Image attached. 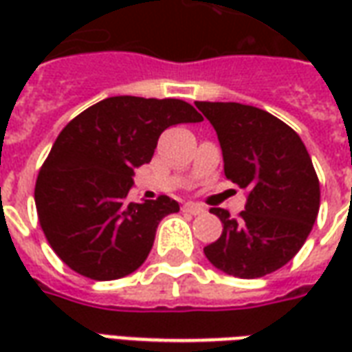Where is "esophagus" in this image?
Here are the masks:
<instances>
[{
    "instance_id": "34e87169",
    "label": "esophagus",
    "mask_w": 352,
    "mask_h": 352,
    "mask_svg": "<svg viewBox=\"0 0 352 352\" xmlns=\"http://www.w3.org/2000/svg\"><path fill=\"white\" fill-rule=\"evenodd\" d=\"M183 211L190 214H201L206 209H204V206H199V204H192V201H188V204H184L183 206Z\"/></svg>"
}]
</instances>
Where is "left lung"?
I'll return each mask as SVG.
<instances>
[{
	"label": "left lung",
	"instance_id": "8db88e82",
	"mask_svg": "<svg viewBox=\"0 0 352 352\" xmlns=\"http://www.w3.org/2000/svg\"><path fill=\"white\" fill-rule=\"evenodd\" d=\"M196 105L217 131L226 177L249 190L239 219L211 209L222 234L204 252L228 275L264 277L294 258L317 221L320 186L309 153L300 135L267 111L232 101Z\"/></svg>",
	"mask_w": 352,
	"mask_h": 352
}]
</instances>
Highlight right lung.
<instances>
[{"label":"right lung","instance_id":"obj_1","mask_svg":"<svg viewBox=\"0 0 352 352\" xmlns=\"http://www.w3.org/2000/svg\"><path fill=\"white\" fill-rule=\"evenodd\" d=\"M201 120L183 100L115 96L60 131L35 183V207L50 247L73 272L113 280L145 262L158 224L179 204L168 196L128 201L133 169L151 162L166 128Z\"/></svg>","mask_w":352,"mask_h":352}]
</instances>
